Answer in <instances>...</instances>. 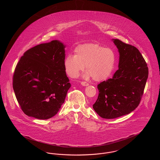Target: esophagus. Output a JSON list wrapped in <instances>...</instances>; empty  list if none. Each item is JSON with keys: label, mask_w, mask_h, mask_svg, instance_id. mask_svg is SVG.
<instances>
[{"label": "esophagus", "mask_w": 160, "mask_h": 160, "mask_svg": "<svg viewBox=\"0 0 160 160\" xmlns=\"http://www.w3.org/2000/svg\"><path fill=\"white\" fill-rule=\"evenodd\" d=\"M81 84H82V86H87L89 85V83H88L86 82H81Z\"/></svg>", "instance_id": "1"}]
</instances>
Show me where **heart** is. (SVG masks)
Segmentation results:
<instances>
[{"instance_id": "heart-1", "label": "heart", "mask_w": 160, "mask_h": 160, "mask_svg": "<svg viewBox=\"0 0 160 160\" xmlns=\"http://www.w3.org/2000/svg\"><path fill=\"white\" fill-rule=\"evenodd\" d=\"M75 54H69L64 61L65 70L69 76L75 78L86 65L85 76L95 82L107 78L114 69L116 54L111 48L97 43H86L75 48Z\"/></svg>"}]
</instances>
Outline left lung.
Here are the masks:
<instances>
[{
    "instance_id": "1",
    "label": "left lung",
    "mask_w": 160,
    "mask_h": 160,
    "mask_svg": "<svg viewBox=\"0 0 160 160\" xmlns=\"http://www.w3.org/2000/svg\"><path fill=\"white\" fill-rule=\"evenodd\" d=\"M119 53V68L112 78L101 82L93 108L100 117L114 119L129 114L139 105L148 77V67L134 46L113 39Z\"/></svg>"
}]
</instances>
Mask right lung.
I'll use <instances>...</instances> for the list:
<instances>
[{"label":"right lung","instance_id":"1","mask_svg":"<svg viewBox=\"0 0 160 160\" xmlns=\"http://www.w3.org/2000/svg\"><path fill=\"white\" fill-rule=\"evenodd\" d=\"M54 40L27 50L17 63L12 86L24 114L47 119L58 113L71 87L64 67L65 48Z\"/></svg>","mask_w":160,"mask_h":160}]
</instances>
